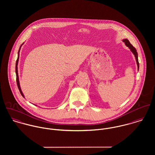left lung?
Masks as SVG:
<instances>
[{"label": "left lung", "mask_w": 155, "mask_h": 155, "mask_svg": "<svg viewBox=\"0 0 155 155\" xmlns=\"http://www.w3.org/2000/svg\"><path fill=\"white\" fill-rule=\"evenodd\" d=\"M123 42H125V45L131 49V51H132V52L134 54V55H135V60H136L137 64V66H138V70L139 69V63H138V54H137L136 49L132 45L130 44V41L128 39H124Z\"/></svg>", "instance_id": "obj_1"}]
</instances>
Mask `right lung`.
Segmentation results:
<instances>
[{
	"instance_id": "1",
	"label": "right lung",
	"mask_w": 155,
	"mask_h": 155,
	"mask_svg": "<svg viewBox=\"0 0 155 155\" xmlns=\"http://www.w3.org/2000/svg\"><path fill=\"white\" fill-rule=\"evenodd\" d=\"M21 45L20 46V49H19V51H18V58H17V61H16V66H15V73H16V79H17V86H18V89H19V91H20V93H21V95H22V97H24V95H23V94H22V91H21V89L20 86V82H19V79H18V70H17V68H18L17 66H18V63L19 54H20V48H21Z\"/></svg>"
}]
</instances>
